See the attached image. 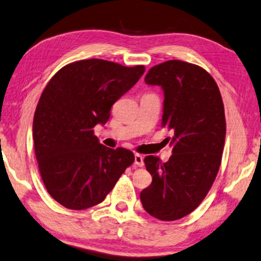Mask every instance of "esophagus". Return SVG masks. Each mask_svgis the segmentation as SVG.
<instances>
[{"instance_id": "1", "label": "esophagus", "mask_w": 261, "mask_h": 261, "mask_svg": "<svg viewBox=\"0 0 261 261\" xmlns=\"http://www.w3.org/2000/svg\"><path fill=\"white\" fill-rule=\"evenodd\" d=\"M134 163L138 167H143V156L140 154H135L134 156Z\"/></svg>"}]
</instances>
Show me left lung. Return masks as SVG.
<instances>
[{
	"label": "left lung",
	"instance_id": "left-lung-1",
	"mask_svg": "<svg viewBox=\"0 0 261 261\" xmlns=\"http://www.w3.org/2000/svg\"><path fill=\"white\" fill-rule=\"evenodd\" d=\"M144 82L164 92L162 127L172 133V155L164 163L153 155L144 158L153 181L140 199L150 216L171 222L194 211L215 182L225 142L224 103L215 79L195 64L161 63Z\"/></svg>",
	"mask_w": 261,
	"mask_h": 261
}]
</instances>
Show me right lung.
<instances>
[{"instance_id": "right-lung-1", "label": "right lung", "mask_w": 261, "mask_h": 261, "mask_svg": "<svg viewBox=\"0 0 261 261\" xmlns=\"http://www.w3.org/2000/svg\"><path fill=\"white\" fill-rule=\"evenodd\" d=\"M144 70L83 59L62 67L47 83L34 117L35 155L47 192L63 206L84 210L101 203L134 162L130 150L99 143L93 127L105 125L111 107Z\"/></svg>"}]
</instances>
